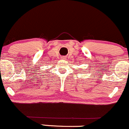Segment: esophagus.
<instances>
[{"label":"esophagus","mask_w":129,"mask_h":129,"mask_svg":"<svg viewBox=\"0 0 129 129\" xmlns=\"http://www.w3.org/2000/svg\"><path fill=\"white\" fill-rule=\"evenodd\" d=\"M62 58H63V59H65V57L64 56V57H62Z\"/></svg>","instance_id":"1"}]
</instances>
